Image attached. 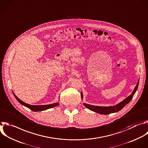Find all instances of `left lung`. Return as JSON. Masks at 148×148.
<instances>
[{
    "instance_id": "left-lung-1",
    "label": "left lung",
    "mask_w": 148,
    "mask_h": 148,
    "mask_svg": "<svg viewBox=\"0 0 148 148\" xmlns=\"http://www.w3.org/2000/svg\"><path fill=\"white\" fill-rule=\"evenodd\" d=\"M139 81L136 85V86L135 87V89H134L132 93L127 98L122 101L121 103L113 106H109V107H101V106H92V105H90L88 104H86V103H84V105L88 109H89V110L93 111L96 113H99V114H109L110 113H116L117 112H119L120 110H121L126 105H127L132 99V97L135 93V92L136 91L138 87V85H139ZM81 98L82 99V93H81Z\"/></svg>"
}]
</instances>
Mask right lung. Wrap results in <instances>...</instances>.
<instances>
[{"label":"right lung","instance_id":"right-lung-1","mask_svg":"<svg viewBox=\"0 0 148 148\" xmlns=\"http://www.w3.org/2000/svg\"><path fill=\"white\" fill-rule=\"evenodd\" d=\"M14 96H15L16 99L17 100V101L18 102H20L21 105L25 106V107L29 108L30 110L34 111V112H38V111H43V110H47L48 109H51L52 108L55 107L56 106L59 105V103H53V104H50V105H28L27 103H25L24 102H23L22 101H21L20 99L16 96V95L13 93Z\"/></svg>","mask_w":148,"mask_h":148}]
</instances>
